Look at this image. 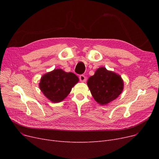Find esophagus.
I'll return each mask as SVG.
<instances>
[{
	"instance_id": "1",
	"label": "esophagus",
	"mask_w": 159,
	"mask_h": 159,
	"mask_svg": "<svg viewBox=\"0 0 159 159\" xmlns=\"http://www.w3.org/2000/svg\"><path fill=\"white\" fill-rule=\"evenodd\" d=\"M79 79H80V82H85L86 80V77L84 76V75H80L79 76Z\"/></svg>"
}]
</instances>
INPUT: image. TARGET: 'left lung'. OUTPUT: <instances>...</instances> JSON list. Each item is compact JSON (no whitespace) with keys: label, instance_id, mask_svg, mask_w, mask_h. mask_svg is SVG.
<instances>
[{"label":"left lung","instance_id":"8db88e82","mask_svg":"<svg viewBox=\"0 0 159 159\" xmlns=\"http://www.w3.org/2000/svg\"><path fill=\"white\" fill-rule=\"evenodd\" d=\"M91 93L101 105H106L117 98L124 88V82L119 75L108 71L104 67L98 68L87 82Z\"/></svg>","mask_w":159,"mask_h":159}]
</instances>
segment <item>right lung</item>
Instances as JSON below:
<instances>
[{"label": "right lung", "instance_id": "right-lung-1", "mask_svg": "<svg viewBox=\"0 0 159 159\" xmlns=\"http://www.w3.org/2000/svg\"><path fill=\"white\" fill-rule=\"evenodd\" d=\"M78 82L79 78L74 73L55 69L42 77L39 88L49 101L56 103L63 101Z\"/></svg>", "mask_w": 159, "mask_h": 159}]
</instances>
